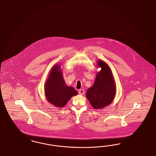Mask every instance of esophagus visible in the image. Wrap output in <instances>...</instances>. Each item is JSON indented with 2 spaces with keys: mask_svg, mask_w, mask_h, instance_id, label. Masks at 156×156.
<instances>
[{
  "mask_svg": "<svg viewBox=\"0 0 156 156\" xmlns=\"http://www.w3.org/2000/svg\"><path fill=\"white\" fill-rule=\"evenodd\" d=\"M78 93L80 95H83L85 93V91L83 89H80V90L78 91Z\"/></svg>",
  "mask_w": 156,
  "mask_h": 156,
  "instance_id": "1",
  "label": "esophagus"
}]
</instances>
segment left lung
Returning a JSON list of instances; mask_svg holds the SVG:
<instances>
[{"label": "left lung", "mask_w": 156, "mask_h": 156, "mask_svg": "<svg viewBox=\"0 0 156 156\" xmlns=\"http://www.w3.org/2000/svg\"><path fill=\"white\" fill-rule=\"evenodd\" d=\"M98 64L101 70L97 74L93 86L86 92V97L96 109L111 104L115 94V85L111 70L102 61H99Z\"/></svg>", "instance_id": "obj_1"}]
</instances>
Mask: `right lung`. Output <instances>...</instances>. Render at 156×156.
Returning <instances> with one entry per match:
<instances>
[{"label":"right lung","mask_w":156,"mask_h":156,"mask_svg":"<svg viewBox=\"0 0 156 156\" xmlns=\"http://www.w3.org/2000/svg\"><path fill=\"white\" fill-rule=\"evenodd\" d=\"M60 66H54L45 85V95L49 102L58 108L63 107L68 101L78 94L73 87H68L59 71Z\"/></svg>","instance_id":"right-lung-1"}]
</instances>
